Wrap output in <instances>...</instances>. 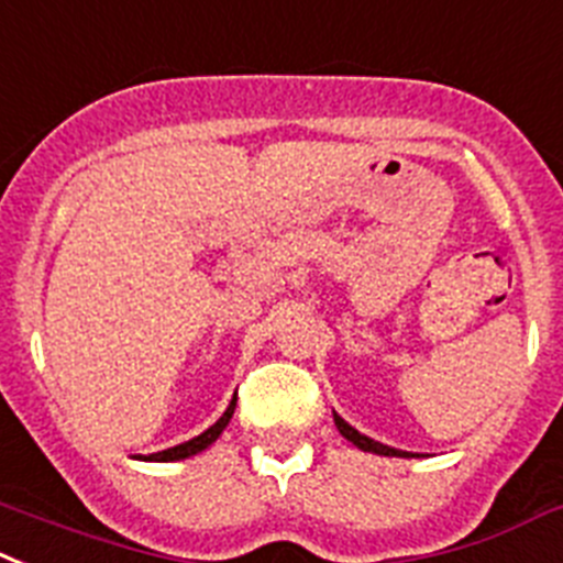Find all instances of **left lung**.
<instances>
[{
  "mask_svg": "<svg viewBox=\"0 0 563 563\" xmlns=\"http://www.w3.org/2000/svg\"><path fill=\"white\" fill-rule=\"evenodd\" d=\"M334 424H336V430H340L342 437L349 439L351 444H356V448H360V451L379 453V456H408V453H405V451H397V448H388V444L374 442V439L363 437V433H360V430L351 428V424L345 422V419H342V417H336V413H334Z\"/></svg>",
  "mask_w": 563,
  "mask_h": 563,
  "instance_id": "left-lung-1",
  "label": "left lung"
}]
</instances>
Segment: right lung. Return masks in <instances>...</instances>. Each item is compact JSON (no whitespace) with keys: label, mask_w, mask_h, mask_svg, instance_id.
Listing matches in <instances>:
<instances>
[{"label":"right lung","mask_w":563,"mask_h":563,"mask_svg":"<svg viewBox=\"0 0 563 563\" xmlns=\"http://www.w3.org/2000/svg\"><path fill=\"white\" fill-rule=\"evenodd\" d=\"M234 405H238V399H232V402H229V408H227V413H223V417L218 419V422H214L212 428L203 430L200 437L189 439V442H184V444H175V448H166V451L150 453V459H153V462H175V459L195 456V453H200V451H203V448H209V444H212L214 439L221 437L223 428H227V424H229V419H232Z\"/></svg>","instance_id":"1"}]
</instances>
